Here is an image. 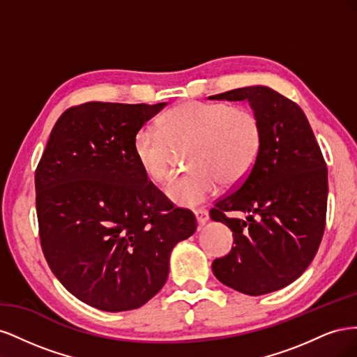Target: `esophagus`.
Returning a JSON list of instances; mask_svg holds the SVG:
<instances>
[{"label": "esophagus", "mask_w": 357, "mask_h": 357, "mask_svg": "<svg viewBox=\"0 0 357 357\" xmlns=\"http://www.w3.org/2000/svg\"><path fill=\"white\" fill-rule=\"evenodd\" d=\"M195 218H197V222H198V226H204L205 223L208 222V219H210V215H208V213L205 211V210H197L195 211Z\"/></svg>", "instance_id": "esophagus-1"}]
</instances>
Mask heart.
<instances>
[{
    "mask_svg": "<svg viewBox=\"0 0 357 357\" xmlns=\"http://www.w3.org/2000/svg\"><path fill=\"white\" fill-rule=\"evenodd\" d=\"M262 123L255 112L225 102H181L159 117L158 129L143 128L132 143L143 174L160 183L171 172L172 147L190 146L189 171L172 178L167 197L181 207H195L225 186L241 183L262 149Z\"/></svg>",
    "mask_w": 357,
    "mask_h": 357,
    "instance_id": "obj_1",
    "label": "heart"
}]
</instances>
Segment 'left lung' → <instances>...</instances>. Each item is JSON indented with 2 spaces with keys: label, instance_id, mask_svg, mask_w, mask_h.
<instances>
[{
  "label": "left lung",
  "instance_id": "left-lung-1",
  "mask_svg": "<svg viewBox=\"0 0 357 357\" xmlns=\"http://www.w3.org/2000/svg\"><path fill=\"white\" fill-rule=\"evenodd\" d=\"M248 101L262 123L256 165L210 218L232 231L231 252L211 265L220 283L259 296L294 283L314 259L326 220L328 169L301 107L268 86L208 96ZM243 212L245 220L229 218Z\"/></svg>",
  "mask_w": 357,
  "mask_h": 357
}]
</instances>
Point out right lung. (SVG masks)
<instances>
[{
    "label": "right lung",
    "instance_id": "1",
    "mask_svg": "<svg viewBox=\"0 0 357 357\" xmlns=\"http://www.w3.org/2000/svg\"><path fill=\"white\" fill-rule=\"evenodd\" d=\"M167 102H86L53 126L36 171L43 253L70 294L102 311L135 310L165 284L195 215L172 208L139 169L135 134Z\"/></svg>",
    "mask_w": 357,
    "mask_h": 357
}]
</instances>
